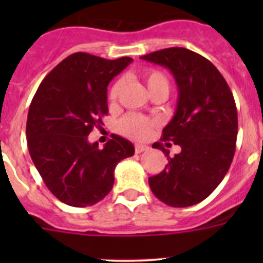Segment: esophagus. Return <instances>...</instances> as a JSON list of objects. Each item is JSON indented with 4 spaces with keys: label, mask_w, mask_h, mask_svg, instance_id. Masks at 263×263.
Wrapping results in <instances>:
<instances>
[{
    "label": "esophagus",
    "mask_w": 263,
    "mask_h": 263,
    "mask_svg": "<svg viewBox=\"0 0 263 263\" xmlns=\"http://www.w3.org/2000/svg\"><path fill=\"white\" fill-rule=\"evenodd\" d=\"M134 148H136L137 154H141V153H143V152H146V150H148V146L147 145H143V143H136Z\"/></svg>",
    "instance_id": "1"
}]
</instances>
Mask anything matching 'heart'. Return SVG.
<instances>
[{"mask_svg": "<svg viewBox=\"0 0 263 263\" xmlns=\"http://www.w3.org/2000/svg\"><path fill=\"white\" fill-rule=\"evenodd\" d=\"M143 78H145L146 84H147V88L150 92H153L155 89H159V88H166L168 90V81H167L166 76L162 72L152 69V71L145 72ZM120 88L121 80L115 83L113 87L110 88V90H109V99L115 100L118 96ZM153 126H154V121L139 115H127L120 121L121 132L125 136L132 137V138L136 139L146 138L150 134V132H152Z\"/></svg>", "mask_w": 263, "mask_h": 263, "instance_id": "obj_1", "label": "heart"}]
</instances>
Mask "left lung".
<instances>
[{
  "label": "left lung",
  "mask_w": 263,
  "mask_h": 263,
  "mask_svg": "<svg viewBox=\"0 0 263 263\" xmlns=\"http://www.w3.org/2000/svg\"><path fill=\"white\" fill-rule=\"evenodd\" d=\"M141 59L170 69L178 87L173 120L163 129V141L180 146L168 164L148 178L153 194L170 206H191L216 190L231 167L236 152L237 108L227 81L212 63L183 47L147 53ZM170 146V143H166Z\"/></svg>",
  "instance_id": "1"
}]
</instances>
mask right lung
Wrapping results in <instances>:
<instances>
[{
    "label": "right lung",
    "mask_w": 263,
    "mask_h": 263,
    "mask_svg": "<svg viewBox=\"0 0 263 263\" xmlns=\"http://www.w3.org/2000/svg\"><path fill=\"white\" fill-rule=\"evenodd\" d=\"M132 58L108 60L75 52L43 79L29 108L30 157L53 196L71 206L93 205L110 192L118 162L133 143L113 134L104 148L88 142L108 115V85Z\"/></svg>",
    "instance_id": "right-lung-1"
}]
</instances>
